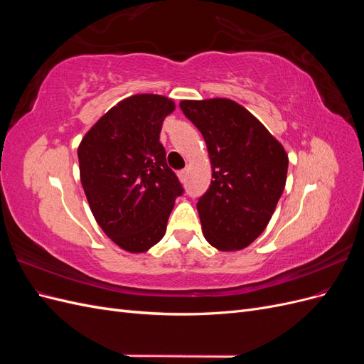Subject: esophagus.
<instances>
[{"label":"esophagus","instance_id":"esophagus-1","mask_svg":"<svg viewBox=\"0 0 364 364\" xmlns=\"http://www.w3.org/2000/svg\"><path fill=\"white\" fill-rule=\"evenodd\" d=\"M178 178H179L181 182H183V181L186 179V170H181V171L178 173Z\"/></svg>","mask_w":364,"mask_h":364}]
</instances>
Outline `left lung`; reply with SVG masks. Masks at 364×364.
Instances as JSON below:
<instances>
[{
	"mask_svg": "<svg viewBox=\"0 0 364 364\" xmlns=\"http://www.w3.org/2000/svg\"><path fill=\"white\" fill-rule=\"evenodd\" d=\"M181 109L205 138L213 181L197 202L206 241L241 250L269 225L287 181L281 142L247 109L229 98L182 100Z\"/></svg>",
	"mask_w": 364,
	"mask_h": 364,
	"instance_id": "1",
	"label": "left lung"
}]
</instances>
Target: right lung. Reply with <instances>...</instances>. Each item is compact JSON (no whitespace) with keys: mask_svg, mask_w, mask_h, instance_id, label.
<instances>
[{"mask_svg":"<svg viewBox=\"0 0 364 364\" xmlns=\"http://www.w3.org/2000/svg\"><path fill=\"white\" fill-rule=\"evenodd\" d=\"M174 107L164 95L127 97L87 130L77 150L80 181L98 226L132 253L161 241L176 197L183 193L159 141L164 119Z\"/></svg>","mask_w":364,"mask_h":364,"instance_id":"obj_1","label":"right lung"}]
</instances>
